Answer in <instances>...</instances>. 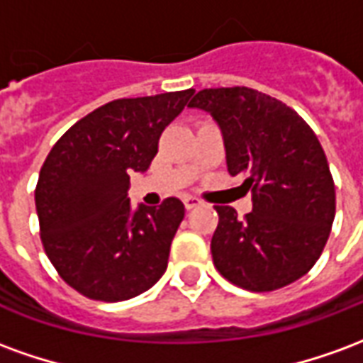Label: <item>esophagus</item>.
<instances>
[{"mask_svg": "<svg viewBox=\"0 0 363 363\" xmlns=\"http://www.w3.org/2000/svg\"><path fill=\"white\" fill-rule=\"evenodd\" d=\"M198 206H202V200H198V198L194 196L184 198V208H186V210H194Z\"/></svg>", "mask_w": 363, "mask_h": 363, "instance_id": "esophagus-1", "label": "esophagus"}]
</instances>
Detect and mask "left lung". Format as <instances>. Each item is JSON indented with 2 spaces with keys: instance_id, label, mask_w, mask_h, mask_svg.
Segmentation results:
<instances>
[{
  "instance_id": "left-lung-1",
  "label": "left lung",
  "mask_w": 363,
  "mask_h": 363,
  "mask_svg": "<svg viewBox=\"0 0 363 363\" xmlns=\"http://www.w3.org/2000/svg\"><path fill=\"white\" fill-rule=\"evenodd\" d=\"M190 108L218 122L228 171L245 174L252 212L237 220L231 206L212 237L218 272L249 291H272L299 280L319 260L335 220V181L317 135L294 108L249 87L202 89Z\"/></svg>"
}]
</instances>
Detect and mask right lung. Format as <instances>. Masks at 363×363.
Segmentation results:
<instances>
[{"label":"right lung","instance_id":"add662e5","mask_svg":"<svg viewBox=\"0 0 363 363\" xmlns=\"http://www.w3.org/2000/svg\"><path fill=\"white\" fill-rule=\"evenodd\" d=\"M194 89L99 106L54 143L35 190L46 257L67 286L89 299L124 301L167 270L184 218L179 198L132 208L130 174L143 173L159 138Z\"/></svg>","mask_w":363,"mask_h":363}]
</instances>
